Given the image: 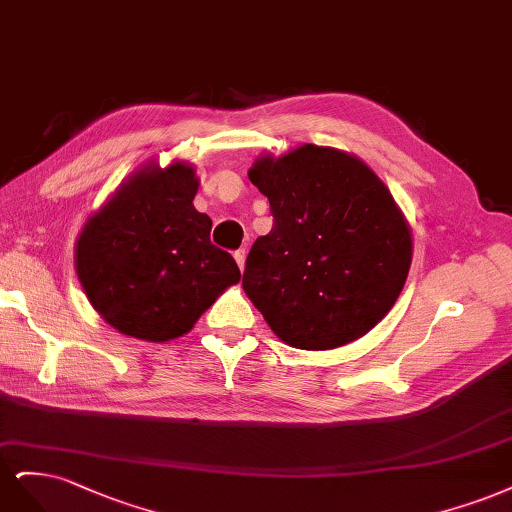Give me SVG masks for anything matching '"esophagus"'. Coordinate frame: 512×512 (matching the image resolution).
Returning a JSON list of instances; mask_svg holds the SVG:
<instances>
[{
  "label": "esophagus",
  "instance_id": "esophagus-1",
  "mask_svg": "<svg viewBox=\"0 0 512 512\" xmlns=\"http://www.w3.org/2000/svg\"><path fill=\"white\" fill-rule=\"evenodd\" d=\"M234 259H236L238 268H240V272H242V270H244V261H246V251H244V249H238V251L234 253Z\"/></svg>",
  "mask_w": 512,
  "mask_h": 512
}]
</instances>
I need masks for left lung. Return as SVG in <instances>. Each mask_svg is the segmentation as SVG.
I'll return each mask as SVG.
<instances>
[{"mask_svg":"<svg viewBox=\"0 0 512 512\" xmlns=\"http://www.w3.org/2000/svg\"><path fill=\"white\" fill-rule=\"evenodd\" d=\"M272 229L251 246L242 287L272 332L308 351L368 334L406 283L412 238L364 161L315 144L249 170Z\"/></svg>","mask_w":512,"mask_h":512,"instance_id":"8db88e82","label":"left lung"}]
</instances>
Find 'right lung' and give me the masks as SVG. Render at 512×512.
<instances>
[{"mask_svg": "<svg viewBox=\"0 0 512 512\" xmlns=\"http://www.w3.org/2000/svg\"><path fill=\"white\" fill-rule=\"evenodd\" d=\"M187 163L148 166L87 221L76 272L89 302L125 336L168 342L240 280L234 257L210 242L212 221L193 208Z\"/></svg>", "mask_w": 512, "mask_h": 512, "instance_id": "1", "label": "right lung"}]
</instances>
